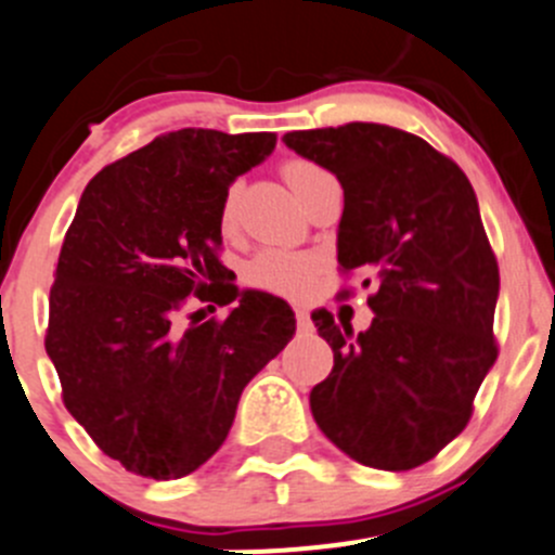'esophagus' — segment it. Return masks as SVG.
<instances>
[{"instance_id":"esophagus-1","label":"esophagus","mask_w":555,"mask_h":555,"mask_svg":"<svg viewBox=\"0 0 555 555\" xmlns=\"http://www.w3.org/2000/svg\"><path fill=\"white\" fill-rule=\"evenodd\" d=\"M296 323H299V332H310L312 321H310V312L305 307H296Z\"/></svg>"}]
</instances>
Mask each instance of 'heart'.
Masks as SVG:
<instances>
[{
  "label": "heart",
  "instance_id": "1",
  "mask_svg": "<svg viewBox=\"0 0 555 555\" xmlns=\"http://www.w3.org/2000/svg\"><path fill=\"white\" fill-rule=\"evenodd\" d=\"M285 180L294 189L296 196L305 194L307 185L315 178H321L323 169L318 164L305 162V158H291L283 167ZM234 202H237V185L227 191L221 207L223 223L232 221L234 216ZM318 272V259L307 254H291V250H264L256 256L248 267V280L259 288L275 291L283 296H305L312 288V280Z\"/></svg>",
  "mask_w": 555,
  "mask_h": 555
}]
</instances>
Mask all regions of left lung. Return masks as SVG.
Returning a JSON list of instances; mask_svg holds the SVG:
<instances>
[{"label": "left lung", "mask_w": 555, "mask_h": 555, "mask_svg": "<svg viewBox=\"0 0 555 555\" xmlns=\"http://www.w3.org/2000/svg\"><path fill=\"white\" fill-rule=\"evenodd\" d=\"M283 142L339 180L337 261L377 280L364 332L312 312L334 350L310 391L312 418L359 464L413 469L462 435L496 361L499 267L477 196L451 158L386 124L288 131Z\"/></svg>", "instance_id": "obj_1"}]
</instances>
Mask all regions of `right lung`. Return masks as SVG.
Masks as SVG:
<instances>
[{
    "mask_svg": "<svg viewBox=\"0 0 555 555\" xmlns=\"http://www.w3.org/2000/svg\"><path fill=\"white\" fill-rule=\"evenodd\" d=\"M275 142V131H169L104 167L80 196L46 350L73 418L134 475L199 469L227 440L245 386L294 337L288 301L227 283L216 256L229 185ZM189 293L238 305L223 322L180 330Z\"/></svg>",
    "mask_w": 555,
    "mask_h": 555,
    "instance_id": "add662e5",
    "label": "right lung"
}]
</instances>
